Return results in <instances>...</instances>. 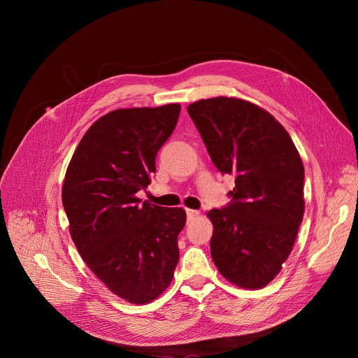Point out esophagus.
Masks as SVG:
<instances>
[{
  "label": "esophagus",
  "instance_id": "esophagus-1",
  "mask_svg": "<svg viewBox=\"0 0 358 358\" xmlns=\"http://www.w3.org/2000/svg\"><path fill=\"white\" fill-rule=\"evenodd\" d=\"M185 213H187V219H189V220H193V219L199 217V215H200L199 210H193V209H187Z\"/></svg>",
  "mask_w": 358,
  "mask_h": 358
}]
</instances>
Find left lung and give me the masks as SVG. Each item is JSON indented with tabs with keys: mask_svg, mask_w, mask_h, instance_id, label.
<instances>
[{
	"mask_svg": "<svg viewBox=\"0 0 358 358\" xmlns=\"http://www.w3.org/2000/svg\"><path fill=\"white\" fill-rule=\"evenodd\" d=\"M187 111L216 168L235 177L231 203L208 213L215 266L239 287H264L289 258L303 219L302 158L287 130L250 101L215 97Z\"/></svg>",
	"mask_w": 358,
	"mask_h": 358,
	"instance_id": "obj_1",
	"label": "left lung"
}]
</instances>
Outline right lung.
I'll list each match as a JSON object with an SVG mask.
<instances>
[{
    "label": "right lung",
    "instance_id": "add662e5",
    "mask_svg": "<svg viewBox=\"0 0 358 358\" xmlns=\"http://www.w3.org/2000/svg\"><path fill=\"white\" fill-rule=\"evenodd\" d=\"M181 106L119 108L94 122L68 165L62 203L69 234L88 268L135 305L152 302L174 277L181 208L141 203L155 158Z\"/></svg>",
    "mask_w": 358,
    "mask_h": 358
}]
</instances>
